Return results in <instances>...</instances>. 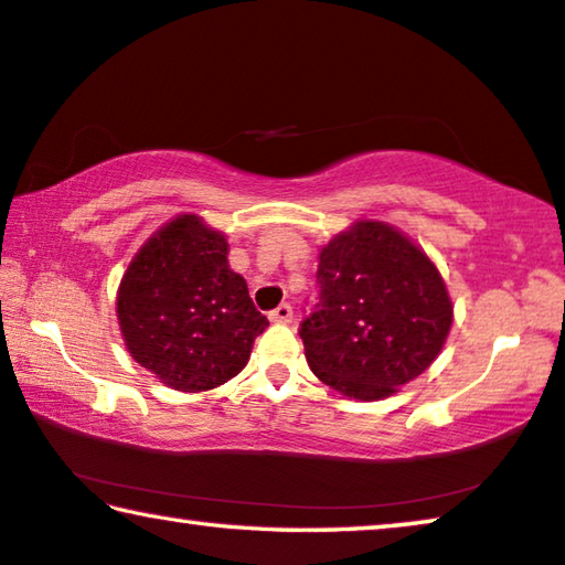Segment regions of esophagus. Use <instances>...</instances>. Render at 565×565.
<instances>
[{
  "mask_svg": "<svg viewBox=\"0 0 565 565\" xmlns=\"http://www.w3.org/2000/svg\"><path fill=\"white\" fill-rule=\"evenodd\" d=\"M268 319H271L274 324H291L294 311H291L289 305H281V307H276V309L271 311V315H268Z\"/></svg>",
  "mask_w": 565,
  "mask_h": 565,
  "instance_id": "obj_1",
  "label": "esophagus"
}]
</instances>
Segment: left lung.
Masks as SVG:
<instances>
[{"label": "left lung", "instance_id": "obj_1", "mask_svg": "<svg viewBox=\"0 0 565 565\" xmlns=\"http://www.w3.org/2000/svg\"><path fill=\"white\" fill-rule=\"evenodd\" d=\"M319 301L301 322L319 381L358 401L388 398L439 358L454 305L439 268L406 233L358 221L319 250Z\"/></svg>", "mask_w": 565, "mask_h": 565}]
</instances>
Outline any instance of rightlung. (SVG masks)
Wrapping results in <instances>:
<instances>
[{
	"label": "right lung",
	"instance_id": "1",
	"mask_svg": "<svg viewBox=\"0 0 565 565\" xmlns=\"http://www.w3.org/2000/svg\"><path fill=\"white\" fill-rule=\"evenodd\" d=\"M129 355L182 393L213 391L246 367L268 319L228 266V241L182 213L137 250L116 291Z\"/></svg>",
	"mask_w": 565,
	"mask_h": 565
}]
</instances>
